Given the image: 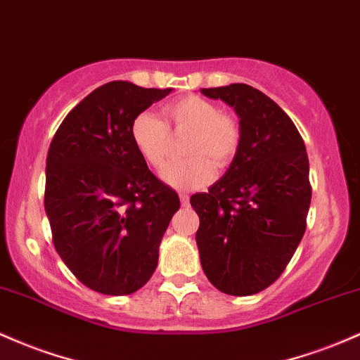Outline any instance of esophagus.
<instances>
[{"instance_id":"34e87169","label":"esophagus","mask_w":360,"mask_h":360,"mask_svg":"<svg viewBox=\"0 0 360 360\" xmlns=\"http://www.w3.org/2000/svg\"><path fill=\"white\" fill-rule=\"evenodd\" d=\"M179 198H181V205H183V207H188V205H189V196L188 195H181Z\"/></svg>"}]
</instances>
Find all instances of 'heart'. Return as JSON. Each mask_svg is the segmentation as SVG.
I'll list each match as a JSON object with an SVG mask.
<instances>
[{
  "mask_svg": "<svg viewBox=\"0 0 360 360\" xmlns=\"http://www.w3.org/2000/svg\"><path fill=\"white\" fill-rule=\"evenodd\" d=\"M167 124L155 114L140 112L131 121L129 136L133 147L150 167L162 169L169 155L171 133H191L184 152L189 159L172 162L162 179L176 189H200L210 184L215 169L231 165L243 140L240 122L234 114L222 112L215 102L189 96L169 102L164 108Z\"/></svg>",
  "mask_w": 360,
  "mask_h": 360,
  "instance_id": "1",
  "label": "heart"
}]
</instances>
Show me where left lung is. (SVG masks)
I'll use <instances>...</instances> for the list:
<instances>
[{
  "instance_id": "1",
  "label": "left lung",
  "mask_w": 360,
  "mask_h": 360,
  "mask_svg": "<svg viewBox=\"0 0 360 360\" xmlns=\"http://www.w3.org/2000/svg\"><path fill=\"white\" fill-rule=\"evenodd\" d=\"M238 114V155L207 193L191 196L205 275L229 295L275 282L301 243L311 205L309 160L297 128L270 97L246 84L201 89Z\"/></svg>"
}]
</instances>
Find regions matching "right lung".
<instances>
[{
  "label": "right lung",
  "instance_id": "right-lung-1",
  "mask_svg": "<svg viewBox=\"0 0 360 360\" xmlns=\"http://www.w3.org/2000/svg\"><path fill=\"white\" fill-rule=\"evenodd\" d=\"M172 89L109 82L70 110L51 141L44 207L58 255L89 289L128 295L148 282L179 196L133 147L129 128Z\"/></svg>",
  "mask_w": 360,
  "mask_h": 360
}]
</instances>
